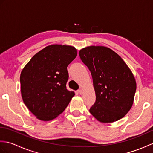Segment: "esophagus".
I'll list each match as a JSON object with an SVG mask.
<instances>
[{"label":"esophagus","instance_id":"34e87169","mask_svg":"<svg viewBox=\"0 0 153 153\" xmlns=\"http://www.w3.org/2000/svg\"><path fill=\"white\" fill-rule=\"evenodd\" d=\"M77 93H78L79 95H82V94H83V90L82 89H79L78 91H77Z\"/></svg>","mask_w":153,"mask_h":153}]
</instances>
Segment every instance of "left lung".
Wrapping results in <instances>:
<instances>
[{"label":"left lung","mask_w":153,"mask_h":153,"mask_svg":"<svg viewBox=\"0 0 153 153\" xmlns=\"http://www.w3.org/2000/svg\"><path fill=\"white\" fill-rule=\"evenodd\" d=\"M81 60L91 74L96 101L89 112L101 123L122 118L134 100L136 82L132 71L119 55L103 46L79 51Z\"/></svg>","instance_id":"8db88e82"}]
</instances>
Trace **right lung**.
Masks as SVG:
<instances>
[{"label": "right lung", "mask_w": 153, "mask_h": 153, "mask_svg": "<svg viewBox=\"0 0 153 153\" xmlns=\"http://www.w3.org/2000/svg\"><path fill=\"white\" fill-rule=\"evenodd\" d=\"M77 54L76 48L70 45H48L23 68L19 78L23 101L37 119L56 118L75 95L66 89L67 67Z\"/></svg>", "instance_id": "right-lung-1"}]
</instances>
